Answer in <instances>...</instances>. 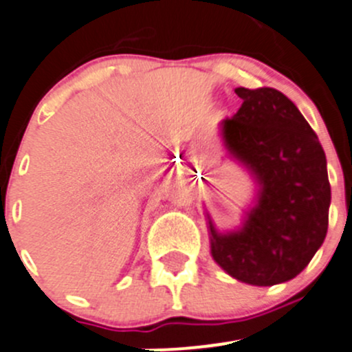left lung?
<instances>
[{
    "mask_svg": "<svg viewBox=\"0 0 352 352\" xmlns=\"http://www.w3.org/2000/svg\"><path fill=\"white\" fill-rule=\"evenodd\" d=\"M243 104L222 121L226 147L260 184L241 231L217 234L212 256L234 279L274 286L298 276L329 228L330 183L318 137L298 107L272 87L234 89Z\"/></svg>",
    "mask_w": 352,
    "mask_h": 352,
    "instance_id": "left-lung-1",
    "label": "left lung"
}]
</instances>
